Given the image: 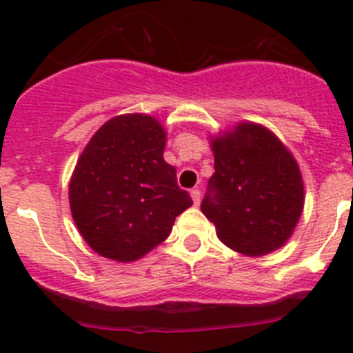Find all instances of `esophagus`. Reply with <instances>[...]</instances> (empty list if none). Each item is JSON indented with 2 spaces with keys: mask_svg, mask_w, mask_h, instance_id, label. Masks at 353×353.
<instances>
[{
  "mask_svg": "<svg viewBox=\"0 0 353 353\" xmlns=\"http://www.w3.org/2000/svg\"><path fill=\"white\" fill-rule=\"evenodd\" d=\"M191 198L192 201H194V205H199V199H201V192H199V189H192Z\"/></svg>",
  "mask_w": 353,
  "mask_h": 353,
  "instance_id": "34e87169",
  "label": "esophagus"
}]
</instances>
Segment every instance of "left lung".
Wrapping results in <instances>:
<instances>
[{
  "instance_id": "1",
  "label": "left lung",
  "mask_w": 353,
  "mask_h": 353,
  "mask_svg": "<svg viewBox=\"0 0 353 353\" xmlns=\"http://www.w3.org/2000/svg\"><path fill=\"white\" fill-rule=\"evenodd\" d=\"M214 170L201 212L228 248L263 256L281 248L301 219L304 185L281 141L256 123H240L212 141Z\"/></svg>"
}]
</instances>
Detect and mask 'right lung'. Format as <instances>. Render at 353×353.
<instances>
[{
    "instance_id": "1",
    "label": "right lung",
    "mask_w": 353,
    "mask_h": 353,
    "mask_svg": "<svg viewBox=\"0 0 353 353\" xmlns=\"http://www.w3.org/2000/svg\"><path fill=\"white\" fill-rule=\"evenodd\" d=\"M166 132L152 117L105 121L72 174V217L101 256L134 261L170 235L176 215L192 205L162 157Z\"/></svg>"
}]
</instances>
